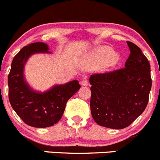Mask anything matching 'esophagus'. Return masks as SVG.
<instances>
[{
  "label": "esophagus",
  "instance_id": "1",
  "mask_svg": "<svg viewBox=\"0 0 160 160\" xmlns=\"http://www.w3.org/2000/svg\"><path fill=\"white\" fill-rule=\"evenodd\" d=\"M80 84H81L82 86H88L89 82L88 80H87V79H83V80H82L81 82H80Z\"/></svg>",
  "mask_w": 160,
  "mask_h": 160
}]
</instances>
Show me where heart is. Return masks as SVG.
<instances>
[{
  "instance_id": "b5f03b06",
  "label": "heart",
  "mask_w": 160,
  "mask_h": 160,
  "mask_svg": "<svg viewBox=\"0 0 160 160\" xmlns=\"http://www.w3.org/2000/svg\"><path fill=\"white\" fill-rule=\"evenodd\" d=\"M89 61L93 65H99L104 68H112L118 63L119 58L111 48L102 46L95 49L89 56Z\"/></svg>"
}]
</instances>
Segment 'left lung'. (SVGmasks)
Here are the masks:
<instances>
[{
  "label": "left lung",
  "instance_id": "8db88e82",
  "mask_svg": "<svg viewBox=\"0 0 160 160\" xmlns=\"http://www.w3.org/2000/svg\"><path fill=\"white\" fill-rule=\"evenodd\" d=\"M127 44L131 53L124 68L89 77L91 114L98 124L108 128L128 127L149 101L150 63L138 45L128 41Z\"/></svg>",
  "mask_w": 160,
  "mask_h": 160
}]
</instances>
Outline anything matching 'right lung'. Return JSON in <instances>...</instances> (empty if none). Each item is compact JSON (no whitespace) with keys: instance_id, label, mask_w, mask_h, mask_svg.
<instances>
[{"instance_id":"obj_1","label":"right lung","mask_w":160,"mask_h":160,"mask_svg":"<svg viewBox=\"0 0 160 160\" xmlns=\"http://www.w3.org/2000/svg\"><path fill=\"white\" fill-rule=\"evenodd\" d=\"M48 46L42 42L29 44L13 58L8 75V96L12 108L28 125L47 128L54 125L62 117L66 103L79 89L77 80L58 85L47 92H36L29 87L23 77V68L31 54L48 53Z\"/></svg>"}]
</instances>
